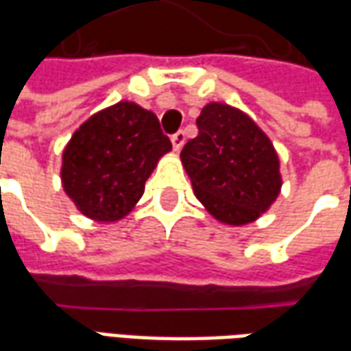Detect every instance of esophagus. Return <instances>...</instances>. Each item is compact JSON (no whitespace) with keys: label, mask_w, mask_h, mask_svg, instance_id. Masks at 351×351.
Listing matches in <instances>:
<instances>
[{"label":"esophagus","mask_w":351,"mask_h":351,"mask_svg":"<svg viewBox=\"0 0 351 351\" xmlns=\"http://www.w3.org/2000/svg\"><path fill=\"white\" fill-rule=\"evenodd\" d=\"M171 143H173V150L175 152H178L180 148L184 146V143H186V135H184V131H178V133H175L173 137H171Z\"/></svg>","instance_id":"34e87169"}]
</instances>
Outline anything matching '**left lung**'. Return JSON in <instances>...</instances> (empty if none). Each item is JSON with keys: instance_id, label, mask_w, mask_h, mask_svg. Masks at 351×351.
<instances>
[{"instance_id": "8db88e82", "label": "left lung", "mask_w": 351, "mask_h": 351, "mask_svg": "<svg viewBox=\"0 0 351 351\" xmlns=\"http://www.w3.org/2000/svg\"><path fill=\"white\" fill-rule=\"evenodd\" d=\"M199 133L180 152L195 197L226 226L241 228L267 213L282 190L278 154L271 138L241 108L206 103Z\"/></svg>"}]
</instances>
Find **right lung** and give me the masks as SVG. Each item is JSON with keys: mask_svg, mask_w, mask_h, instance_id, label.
<instances>
[{"mask_svg": "<svg viewBox=\"0 0 351 351\" xmlns=\"http://www.w3.org/2000/svg\"><path fill=\"white\" fill-rule=\"evenodd\" d=\"M171 148L152 110L118 101L73 133L62 152V186L90 220H122L143 197L148 176Z\"/></svg>", "mask_w": 351, "mask_h": 351, "instance_id": "1", "label": "right lung"}]
</instances>
